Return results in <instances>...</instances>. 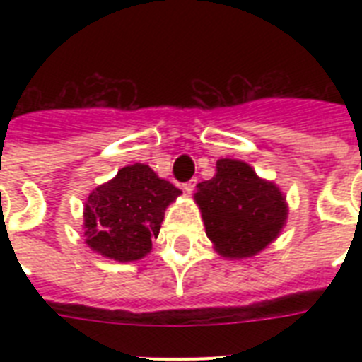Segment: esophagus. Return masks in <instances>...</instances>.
I'll return each instance as SVG.
<instances>
[{"label":"esophagus","mask_w":362,"mask_h":362,"mask_svg":"<svg viewBox=\"0 0 362 362\" xmlns=\"http://www.w3.org/2000/svg\"><path fill=\"white\" fill-rule=\"evenodd\" d=\"M196 185H197V179H190V181L183 183V190L187 192V194H192V192H194V188H196Z\"/></svg>","instance_id":"34e87169"}]
</instances>
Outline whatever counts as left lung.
<instances>
[{
	"instance_id": "obj_1",
	"label": "left lung",
	"mask_w": 362,
	"mask_h": 362,
	"mask_svg": "<svg viewBox=\"0 0 362 362\" xmlns=\"http://www.w3.org/2000/svg\"><path fill=\"white\" fill-rule=\"evenodd\" d=\"M214 248L228 259H245L276 241L288 216L279 187L261 179L250 165L219 159L216 175L194 194Z\"/></svg>"
}]
</instances>
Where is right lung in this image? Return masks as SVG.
<instances>
[{"label": "right lung", "mask_w": 362, "mask_h": 362, "mask_svg": "<svg viewBox=\"0 0 362 362\" xmlns=\"http://www.w3.org/2000/svg\"><path fill=\"white\" fill-rule=\"evenodd\" d=\"M177 196L181 190L158 177L148 165L124 166L86 197L85 243L119 263L145 257L159 235L166 206Z\"/></svg>", "instance_id": "obj_1"}]
</instances>
